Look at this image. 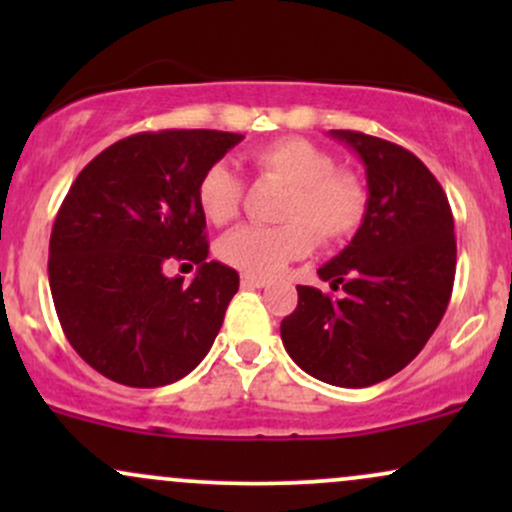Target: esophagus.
Listing matches in <instances>:
<instances>
[{
  "instance_id": "1",
  "label": "esophagus",
  "mask_w": 512,
  "mask_h": 512,
  "mask_svg": "<svg viewBox=\"0 0 512 512\" xmlns=\"http://www.w3.org/2000/svg\"><path fill=\"white\" fill-rule=\"evenodd\" d=\"M243 286H248V289H264L267 286V279H262V276H250V274H243Z\"/></svg>"
}]
</instances>
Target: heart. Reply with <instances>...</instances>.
Returning a JSON list of instances; mask_svg holds the SVG:
<instances>
[{
	"instance_id": "obj_1",
	"label": "heart",
	"mask_w": 512,
	"mask_h": 512,
	"mask_svg": "<svg viewBox=\"0 0 512 512\" xmlns=\"http://www.w3.org/2000/svg\"><path fill=\"white\" fill-rule=\"evenodd\" d=\"M252 170L262 180L286 187L279 226H243L219 240V257L250 276H274L301 260L315 245L354 236L366 219L368 187L354 170L337 168L330 151L303 137H281L250 151ZM243 180L223 163L204 170L197 204L204 219L226 226L238 216Z\"/></svg>"
}]
</instances>
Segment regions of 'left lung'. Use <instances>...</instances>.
Wrapping results in <instances>:
<instances>
[{
	"mask_svg": "<svg viewBox=\"0 0 512 512\" xmlns=\"http://www.w3.org/2000/svg\"><path fill=\"white\" fill-rule=\"evenodd\" d=\"M330 137L366 166V219L317 269L344 296L298 286L281 342L322 383L368 387L414 361L443 320L455 281V221L440 182L411 151L351 129Z\"/></svg>",
	"mask_w": 512,
	"mask_h": 512,
	"instance_id": "1",
	"label": "left lung"
}]
</instances>
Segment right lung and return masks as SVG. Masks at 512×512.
<instances>
[{"label":"right lung","instance_id":"right-lung-1","mask_svg":"<svg viewBox=\"0 0 512 512\" xmlns=\"http://www.w3.org/2000/svg\"><path fill=\"white\" fill-rule=\"evenodd\" d=\"M240 139L216 129L132 134L69 187L50 236V291L69 344L105 378L170 385L209 354L240 279L207 260L197 185ZM170 259L198 264L190 287L162 274Z\"/></svg>","mask_w":512,"mask_h":512}]
</instances>
